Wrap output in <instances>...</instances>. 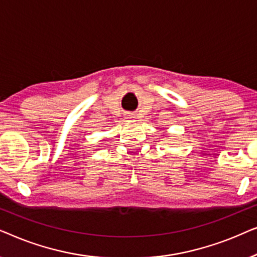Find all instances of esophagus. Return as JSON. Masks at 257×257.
I'll return each instance as SVG.
<instances>
[{"label": "esophagus", "mask_w": 257, "mask_h": 257, "mask_svg": "<svg viewBox=\"0 0 257 257\" xmlns=\"http://www.w3.org/2000/svg\"><path fill=\"white\" fill-rule=\"evenodd\" d=\"M132 118H133L132 114H130V113L126 114V119H132Z\"/></svg>", "instance_id": "obj_1"}]
</instances>
